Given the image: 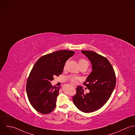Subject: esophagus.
I'll return each mask as SVG.
<instances>
[{"label":"esophagus","mask_w":135,"mask_h":135,"mask_svg":"<svg viewBox=\"0 0 135 135\" xmlns=\"http://www.w3.org/2000/svg\"><path fill=\"white\" fill-rule=\"evenodd\" d=\"M72 86H73L74 88H76V86H75V85H72Z\"/></svg>","instance_id":"1"}]
</instances>
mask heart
<instances>
[{"label":"heart","instance_id":"b5f03b06","mask_svg":"<svg viewBox=\"0 0 135 135\" xmlns=\"http://www.w3.org/2000/svg\"><path fill=\"white\" fill-rule=\"evenodd\" d=\"M79 64L80 67L87 66L88 67L89 66L88 61L84 58H80L79 59ZM68 79L72 84H76L77 81L79 79V78L74 76H70L68 77Z\"/></svg>","mask_w":135,"mask_h":135}]
</instances>
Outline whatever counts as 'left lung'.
<instances>
[{
    "label": "left lung",
    "instance_id": "left-lung-1",
    "mask_svg": "<svg viewBox=\"0 0 135 135\" xmlns=\"http://www.w3.org/2000/svg\"><path fill=\"white\" fill-rule=\"evenodd\" d=\"M81 51L92 65L93 71L84 83L90 92L85 94L83 87L79 86L73 100L80 111L91 113L102 108L111 96L116 86V75L112 65L106 57L93 51Z\"/></svg>",
    "mask_w": 135,
    "mask_h": 135
}]
</instances>
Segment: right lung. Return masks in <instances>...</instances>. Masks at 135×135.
Masks as SVG:
<instances>
[{
	"label": "right lung",
	"instance_id": "right-lung-1",
	"mask_svg": "<svg viewBox=\"0 0 135 135\" xmlns=\"http://www.w3.org/2000/svg\"><path fill=\"white\" fill-rule=\"evenodd\" d=\"M75 52L55 51L41 57L34 65L27 81L26 91L30 104L38 112L48 114L56 107L60 87L53 86L50 82L62 74L66 61Z\"/></svg>",
	"mask_w": 135,
	"mask_h": 135
}]
</instances>
